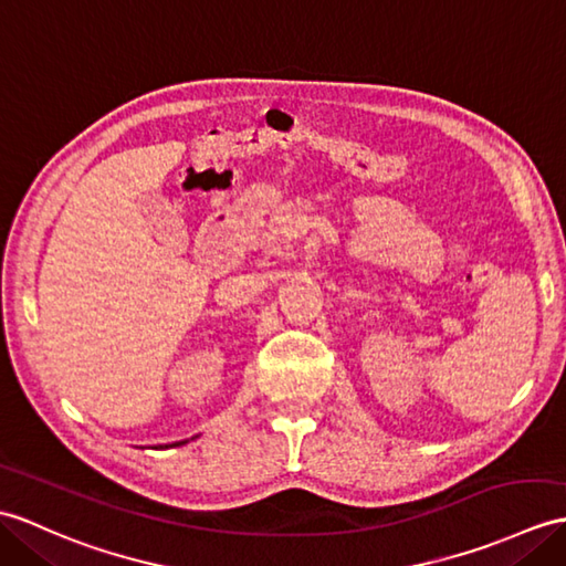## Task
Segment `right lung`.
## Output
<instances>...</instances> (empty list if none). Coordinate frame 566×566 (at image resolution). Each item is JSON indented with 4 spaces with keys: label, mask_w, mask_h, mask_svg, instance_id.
Segmentation results:
<instances>
[{
    "label": "right lung",
    "mask_w": 566,
    "mask_h": 566,
    "mask_svg": "<svg viewBox=\"0 0 566 566\" xmlns=\"http://www.w3.org/2000/svg\"><path fill=\"white\" fill-rule=\"evenodd\" d=\"M195 439V437H192ZM182 443H188V441H176V443H170V446H182ZM159 449H164V446H159ZM166 449H168V446H166Z\"/></svg>",
    "instance_id": "add662e5"
}]
</instances>
